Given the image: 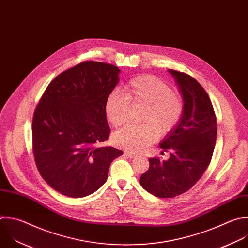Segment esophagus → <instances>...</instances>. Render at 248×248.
I'll return each instance as SVG.
<instances>
[{
  "mask_svg": "<svg viewBox=\"0 0 248 248\" xmlns=\"http://www.w3.org/2000/svg\"><path fill=\"white\" fill-rule=\"evenodd\" d=\"M124 155H127L128 157H135V156H137V155L135 153H132L130 151H124Z\"/></svg>",
  "mask_w": 248,
  "mask_h": 248,
  "instance_id": "34e87169",
  "label": "esophagus"
}]
</instances>
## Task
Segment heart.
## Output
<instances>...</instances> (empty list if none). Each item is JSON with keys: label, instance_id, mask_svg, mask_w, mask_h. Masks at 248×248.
<instances>
[{"label": "heart", "instance_id": "heart-1", "mask_svg": "<svg viewBox=\"0 0 248 248\" xmlns=\"http://www.w3.org/2000/svg\"><path fill=\"white\" fill-rule=\"evenodd\" d=\"M124 94L111 93L105 105L108 120L114 126L124 124L129 117L130 104L144 105L141 124H127L114 134V143L133 152L152 145L160 133L170 131L183 114L181 96L171 91L167 82L152 75L131 78L124 87Z\"/></svg>", "mask_w": 248, "mask_h": 248}]
</instances>
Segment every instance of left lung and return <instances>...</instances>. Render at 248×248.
I'll use <instances>...</instances> for the list:
<instances>
[{"label":"left lung","mask_w":248,"mask_h":248,"mask_svg":"<svg viewBox=\"0 0 248 248\" xmlns=\"http://www.w3.org/2000/svg\"><path fill=\"white\" fill-rule=\"evenodd\" d=\"M169 71L183 97V114L159 145L170 152V158H149V170L140 177L147 192L162 199L180 196L200 180L210 163L217 135L216 116L204 89L190 75Z\"/></svg>","instance_id":"obj_1"}]
</instances>
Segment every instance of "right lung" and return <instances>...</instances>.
Masks as SVG:
<instances>
[{"instance_id":"1","label":"right lung","mask_w":248,"mask_h":248,"mask_svg":"<svg viewBox=\"0 0 248 248\" xmlns=\"http://www.w3.org/2000/svg\"><path fill=\"white\" fill-rule=\"evenodd\" d=\"M112 64L84 61L62 72L46 89L33 116L32 142L37 169L58 193L82 198L107 180L122 150L104 147L110 127L106 100L119 82Z\"/></svg>"}]
</instances>
